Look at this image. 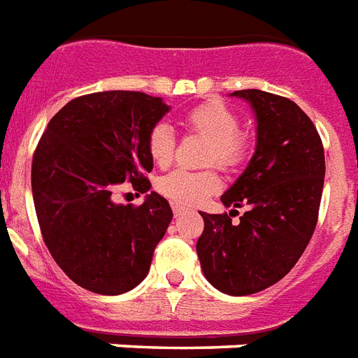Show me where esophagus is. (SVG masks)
Here are the masks:
<instances>
[{
  "label": "esophagus",
  "mask_w": 358,
  "mask_h": 358,
  "mask_svg": "<svg viewBox=\"0 0 358 358\" xmlns=\"http://www.w3.org/2000/svg\"><path fill=\"white\" fill-rule=\"evenodd\" d=\"M173 212H174V215L178 217V215H182V213L187 212V208L182 206V204H173Z\"/></svg>",
  "instance_id": "1"
}]
</instances>
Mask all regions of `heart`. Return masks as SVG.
<instances>
[{
    "label": "heart",
    "instance_id": "b5f03b06",
    "mask_svg": "<svg viewBox=\"0 0 358 358\" xmlns=\"http://www.w3.org/2000/svg\"><path fill=\"white\" fill-rule=\"evenodd\" d=\"M189 131L208 141L204 165H215L227 173H234L249 162L255 139L247 129L239 128V117L234 109L219 100H208L184 115ZM146 150L157 167H169L174 159L176 139L171 126L154 124L146 137ZM219 187L215 171H173L157 180V191L178 204H199Z\"/></svg>",
    "mask_w": 358,
    "mask_h": 358
}]
</instances>
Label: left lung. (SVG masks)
Wrapping results in <instances>:
<instances>
[{
	"label": "left lung",
	"mask_w": 358,
	"mask_h": 358,
	"mask_svg": "<svg viewBox=\"0 0 358 358\" xmlns=\"http://www.w3.org/2000/svg\"><path fill=\"white\" fill-rule=\"evenodd\" d=\"M256 113V152L221 202L249 210L239 215L201 213L196 255L208 282L229 295H250L278 282L310 241L325 178L322 137L308 115L288 98L247 89Z\"/></svg>",
	"instance_id": "8db88e82"
}]
</instances>
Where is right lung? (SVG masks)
I'll list each match as a JSON object with an SVG mask.
<instances>
[{
	"instance_id": "add662e5",
	"label": "right lung",
	"mask_w": 358,
	"mask_h": 358,
	"mask_svg": "<svg viewBox=\"0 0 358 358\" xmlns=\"http://www.w3.org/2000/svg\"><path fill=\"white\" fill-rule=\"evenodd\" d=\"M169 108L137 91L83 94L59 109L33 154L31 187L42 239L78 286L102 295L135 288L150 269L173 210L152 191L117 204L124 182L150 189L148 131Z\"/></svg>"
}]
</instances>
